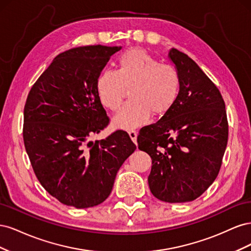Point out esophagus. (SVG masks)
<instances>
[{"label": "esophagus", "mask_w": 251, "mask_h": 251, "mask_svg": "<svg viewBox=\"0 0 251 251\" xmlns=\"http://www.w3.org/2000/svg\"><path fill=\"white\" fill-rule=\"evenodd\" d=\"M137 134H138L137 131H134V130L128 131V135H130V138L132 139V141L135 144H137Z\"/></svg>", "instance_id": "obj_1"}]
</instances>
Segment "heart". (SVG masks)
<instances>
[{
	"mask_svg": "<svg viewBox=\"0 0 251 251\" xmlns=\"http://www.w3.org/2000/svg\"><path fill=\"white\" fill-rule=\"evenodd\" d=\"M130 101L114 117V124L131 130L147 124L151 114L165 115L176 102L180 77L178 71L146 50L130 49L120 55L117 70H104L96 79V91L103 107L120 108L126 90Z\"/></svg>",
	"mask_w": 251,
	"mask_h": 251,
	"instance_id": "b5f03b06",
	"label": "heart"
}]
</instances>
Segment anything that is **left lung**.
<instances>
[{
  "mask_svg": "<svg viewBox=\"0 0 251 251\" xmlns=\"http://www.w3.org/2000/svg\"><path fill=\"white\" fill-rule=\"evenodd\" d=\"M169 58L180 77L178 98L161 119L141 128L137 142L151 158V194L183 203L198 198L217 178L228 124L222 95L201 68L175 48Z\"/></svg>",
  "mask_w": 251,
  "mask_h": 251,
  "instance_id": "8db88e82",
  "label": "left lung"
}]
</instances>
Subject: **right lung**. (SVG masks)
<instances>
[{
	"label": "right lung",
	"instance_id": "1",
	"mask_svg": "<svg viewBox=\"0 0 251 251\" xmlns=\"http://www.w3.org/2000/svg\"><path fill=\"white\" fill-rule=\"evenodd\" d=\"M119 46H83L58 54L28 94L23 137L43 187L59 202L93 207L112 192L136 146L125 131L88 139L108 126L96 79Z\"/></svg>",
	"mask_w": 251,
	"mask_h": 251
}]
</instances>
